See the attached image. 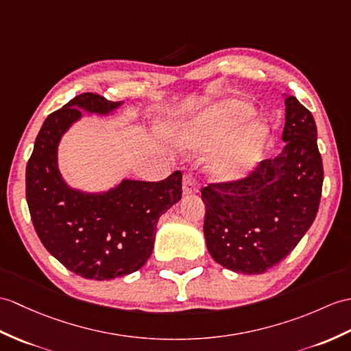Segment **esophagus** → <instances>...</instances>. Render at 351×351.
<instances>
[{"label":"esophagus","mask_w":351,"mask_h":351,"mask_svg":"<svg viewBox=\"0 0 351 351\" xmlns=\"http://www.w3.org/2000/svg\"><path fill=\"white\" fill-rule=\"evenodd\" d=\"M182 191H184V194H194L199 191V181L193 172H186L184 175Z\"/></svg>","instance_id":"34e87169"}]
</instances>
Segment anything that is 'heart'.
<instances>
[{
    "label": "heart",
    "instance_id": "obj_1",
    "mask_svg": "<svg viewBox=\"0 0 351 351\" xmlns=\"http://www.w3.org/2000/svg\"><path fill=\"white\" fill-rule=\"evenodd\" d=\"M250 106L238 100L226 101L210 112L203 121L206 142L209 145L221 142L232 130L238 127L250 115ZM262 141V125L252 124L243 128L239 136L215 158L213 165L214 175L221 179H234L242 176L254 162Z\"/></svg>",
    "mask_w": 351,
    "mask_h": 351
}]
</instances>
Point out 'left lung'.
Here are the masks:
<instances>
[{"mask_svg": "<svg viewBox=\"0 0 351 351\" xmlns=\"http://www.w3.org/2000/svg\"><path fill=\"white\" fill-rule=\"evenodd\" d=\"M282 152L234 181L202 189L206 247L217 263L241 274H265L295 250L319 210L323 161L314 118L286 97Z\"/></svg>", "mask_w": 351, "mask_h": 351, "instance_id": "8db88e82", "label": "left lung"}]
</instances>
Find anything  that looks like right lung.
<instances>
[{"instance_id":"add662e5","label":"right lung","mask_w":351,"mask_h":351,"mask_svg":"<svg viewBox=\"0 0 351 351\" xmlns=\"http://www.w3.org/2000/svg\"><path fill=\"white\" fill-rule=\"evenodd\" d=\"M121 103L84 93L46 118L27 165V203L40 241L69 271L112 280L149 258L158 218L182 197V173L157 182L122 181L104 194H85L62 181L56 166L61 136L80 118L79 108L109 113Z\"/></svg>"}]
</instances>
